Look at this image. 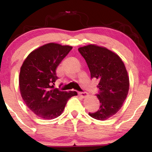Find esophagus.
Here are the masks:
<instances>
[{
	"label": "esophagus",
	"mask_w": 152,
	"mask_h": 152,
	"mask_svg": "<svg viewBox=\"0 0 152 152\" xmlns=\"http://www.w3.org/2000/svg\"><path fill=\"white\" fill-rule=\"evenodd\" d=\"M79 95L81 96V97H83V98H86V97L88 96V93H87V92H86V91L80 92Z\"/></svg>",
	"instance_id": "34e87169"
}]
</instances>
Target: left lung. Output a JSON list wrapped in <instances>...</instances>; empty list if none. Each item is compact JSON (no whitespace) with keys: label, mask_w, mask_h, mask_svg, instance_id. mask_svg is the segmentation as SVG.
<instances>
[{"label":"left lung","mask_w":152,"mask_h":152,"mask_svg":"<svg viewBox=\"0 0 152 152\" xmlns=\"http://www.w3.org/2000/svg\"><path fill=\"white\" fill-rule=\"evenodd\" d=\"M86 61L91 78L99 80L96 94L100 107L90 116L104 121L116 114L126 99L129 88L128 73L116 53L105 47L90 44L78 48Z\"/></svg>","instance_id":"left-lung-1"}]
</instances>
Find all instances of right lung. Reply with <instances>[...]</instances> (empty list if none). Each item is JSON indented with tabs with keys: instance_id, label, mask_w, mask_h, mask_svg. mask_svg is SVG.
<instances>
[{
	"instance_id": "1",
	"label": "right lung",
	"mask_w": 152,
	"mask_h": 152,
	"mask_svg": "<svg viewBox=\"0 0 152 152\" xmlns=\"http://www.w3.org/2000/svg\"><path fill=\"white\" fill-rule=\"evenodd\" d=\"M72 47L49 43L36 48L25 59L19 75L20 91L26 106L38 117L53 119L60 116L76 91L54 88L56 70Z\"/></svg>"
}]
</instances>
